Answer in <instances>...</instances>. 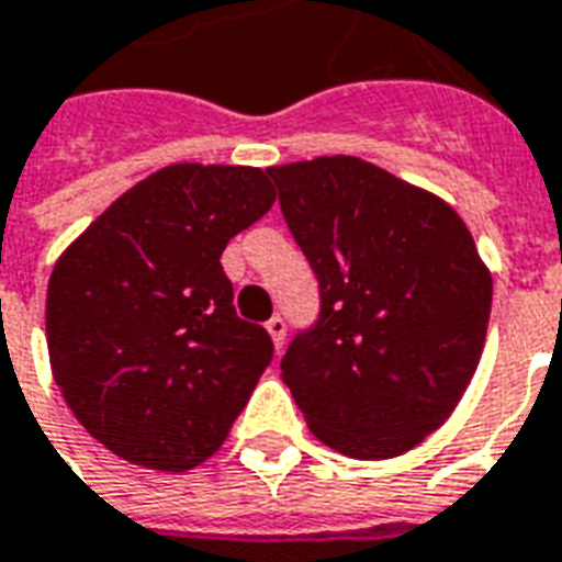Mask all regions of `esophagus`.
I'll return each mask as SVG.
<instances>
[{
	"mask_svg": "<svg viewBox=\"0 0 562 562\" xmlns=\"http://www.w3.org/2000/svg\"><path fill=\"white\" fill-rule=\"evenodd\" d=\"M265 327H268V334H270V339H273V345H277V348H282V345H285V322H282L280 315H273V318H270Z\"/></svg>",
	"mask_w": 562,
	"mask_h": 562,
	"instance_id": "1",
	"label": "esophagus"
}]
</instances>
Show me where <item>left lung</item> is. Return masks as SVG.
I'll return each mask as SVG.
<instances>
[{"label": "left lung", "instance_id": "left-lung-1", "mask_svg": "<svg viewBox=\"0 0 562 562\" xmlns=\"http://www.w3.org/2000/svg\"><path fill=\"white\" fill-rule=\"evenodd\" d=\"M322 285L282 357L306 426L351 459H396L443 426L480 366L492 270L443 199L360 157L270 166Z\"/></svg>", "mask_w": 562, "mask_h": 562}]
</instances>
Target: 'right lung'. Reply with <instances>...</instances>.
I'll return each mask as SVG.
<instances>
[{
    "instance_id": "right-lung-1",
    "label": "right lung",
    "mask_w": 562,
    "mask_h": 562,
    "mask_svg": "<svg viewBox=\"0 0 562 562\" xmlns=\"http://www.w3.org/2000/svg\"><path fill=\"white\" fill-rule=\"evenodd\" d=\"M273 199L256 166H164L56 259L53 381L124 461L181 473L211 459L268 369L273 342L238 318L220 256Z\"/></svg>"
}]
</instances>
